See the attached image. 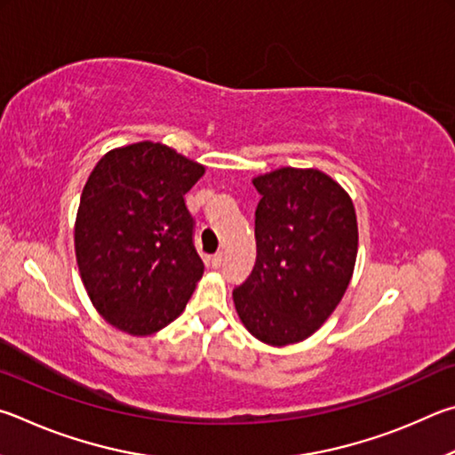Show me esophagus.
Segmentation results:
<instances>
[{"label":"esophagus","instance_id":"esophagus-1","mask_svg":"<svg viewBox=\"0 0 455 455\" xmlns=\"http://www.w3.org/2000/svg\"><path fill=\"white\" fill-rule=\"evenodd\" d=\"M221 261H223V253H221V251L215 253V256L210 258V264H212V267H215V269H218V267L221 266Z\"/></svg>","mask_w":455,"mask_h":455}]
</instances>
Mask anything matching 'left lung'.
I'll use <instances>...</instances> for the list:
<instances>
[{
  "label": "left lung",
  "instance_id": "8db88e82",
  "mask_svg": "<svg viewBox=\"0 0 455 455\" xmlns=\"http://www.w3.org/2000/svg\"><path fill=\"white\" fill-rule=\"evenodd\" d=\"M256 264L234 290L253 338L283 347L307 339L344 298L357 258L352 197L320 170L280 167L253 178Z\"/></svg>",
  "mask_w": 455,
  "mask_h": 455
}]
</instances>
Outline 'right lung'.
I'll list each match as a JSON object with an SVG mask.
<instances>
[{
	"instance_id": "add662e5",
	"label": "right lung",
	"mask_w": 455,
	"mask_h": 455,
	"mask_svg": "<svg viewBox=\"0 0 455 455\" xmlns=\"http://www.w3.org/2000/svg\"><path fill=\"white\" fill-rule=\"evenodd\" d=\"M205 167L154 141L108 151L87 178L76 259L93 307L130 336L172 323L204 275L183 196Z\"/></svg>"
}]
</instances>
